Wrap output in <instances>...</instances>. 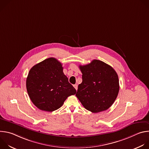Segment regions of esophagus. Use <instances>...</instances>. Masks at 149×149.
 <instances>
[{
  "mask_svg": "<svg viewBox=\"0 0 149 149\" xmlns=\"http://www.w3.org/2000/svg\"><path fill=\"white\" fill-rule=\"evenodd\" d=\"M74 88H75V90H77V89H78V86H77V84H75V85H74Z\"/></svg>",
  "mask_w": 149,
  "mask_h": 149,
  "instance_id": "34e87169",
  "label": "esophagus"
}]
</instances>
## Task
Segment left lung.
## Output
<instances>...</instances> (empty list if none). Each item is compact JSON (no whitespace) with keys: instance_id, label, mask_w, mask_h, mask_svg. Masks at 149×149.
I'll use <instances>...</instances> for the list:
<instances>
[{"instance_id":"1","label":"left lung","mask_w":149,"mask_h":149,"mask_svg":"<svg viewBox=\"0 0 149 149\" xmlns=\"http://www.w3.org/2000/svg\"><path fill=\"white\" fill-rule=\"evenodd\" d=\"M82 82L78 85L77 97L87 110L97 113L107 110L119 92L118 77L110 65L97 59L79 65Z\"/></svg>"}]
</instances>
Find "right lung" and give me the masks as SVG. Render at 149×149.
<instances>
[{"label": "right lung", "mask_w": 149, "mask_h": 149, "mask_svg": "<svg viewBox=\"0 0 149 149\" xmlns=\"http://www.w3.org/2000/svg\"><path fill=\"white\" fill-rule=\"evenodd\" d=\"M26 90L33 104L42 111L59 109L77 91L63 72L62 63L49 58L34 65L26 78Z\"/></svg>", "instance_id": "obj_1"}]
</instances>
